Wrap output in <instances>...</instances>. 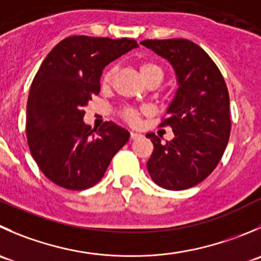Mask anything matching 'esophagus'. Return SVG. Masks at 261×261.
Instances as JSON below:
<instances>
[{
	"mask_svg": "<svg viewBox=\"0 0 261 261\" xmlns=\"http://www.w3.org/2000/svg\"><path fill=\"white\" fill-rule=\"evenodd\" d=\"M140 134H138V133H134V131H131L130 133V139L131 140H135V139H138V138H140Z\"/></svg>",
	"mask_w": 261,
	"mask_h": 261,
	"instance_id": "esophagus-1",
	"label": "esophagus"
}]
</instances>
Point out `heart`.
<instances>
[{
	"mask_svg": "<svg viewBox=\"0 0 261 261\" xmlns=\"http://www.w3.org/2000/svg\"><path fill=\"white\" fill-rule=\"evenodd\" d=\"M139 71H140L141 77L144 79V82L149 83L151 80H158L161 82L162 76H163V71H162L161 67L156 65V63L151 62V61H143V62L139 63ZM113 76V69L106 70V72L102 76V85L103 87H107L110 85L111 80ZM141 111L136 110L133 107H123L121 110V116L125 121H127L131 125H135L140 120Z\"/></svg>",
	"mask_w": 261,
	"mask_h": 261,
	"instance_id": "obj_1",
	"label": "heart"
}]
</instances>
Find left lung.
Instances as JSON below:
<instances>
[{"instance_id": "1", "label": "left lung", "mask_w": 261, "mask_h": 261, "mask_svg": "<svg viewBox=\"0 0 261 261\" xmlns=\"http://www.w3.org/2000/svg\"><path fill=\"white\" fill-rule=\"evenodd\" d=\"M169 61L177 89L161 126H171L174 138L166 144L155 134L146 162L151 179L167 190H185L206 178L224 153L231 133L229 95L221 71L208 53L187 39L141 42Z\"/></svg>"}]
</instances>
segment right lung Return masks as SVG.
Wrapping results in <instances>:
<instances>
[{"mask_svg": "<svg viewBox=\"0 0 261 261\" xmlns=\"http://www.w3.org/2000/svg\"><path fill=\"white\" fill-rule=\"evenodd\" d=\"M136 47L128 38L74 35L42 62L28 98L27 138L33 158L53 184L69 190L94 186L128 141L130 133L115 122L95 133L83 118L85 106L99 94L103 69Z\"/></svg>", "mask_w": 261, "mask_h": 261, "instance_id": "1", "label": "right lung"}]
</instances>
